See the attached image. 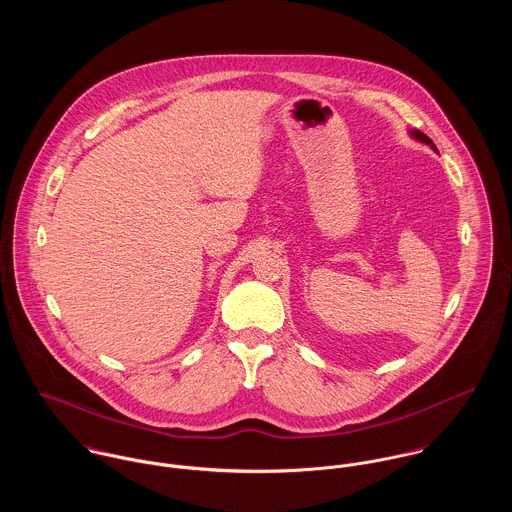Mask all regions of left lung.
<instances>
[{
  "mask_svg": "<svg viewBox=\"0 0 512 512\" xmlns=\"http://www.w3.org/2000/svg\"><path fill=\"white\" fill-rule=\"evenodd\" d=\"M408 134H410V138H412V140H416V142H422V144H426V146L432 147V149L438 153V147L434 146V142H432V140H430L426 134H422L420 130H410Z\"/></svg>",
  "mask_w": 512,
  "mask_h": 512,
  "instance_id": "left-lung-1",
  "label": "left lung"
}]
</instances>
